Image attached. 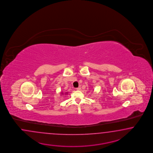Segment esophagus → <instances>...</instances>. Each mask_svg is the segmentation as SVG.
Instances as JSON below:
<instances>
[{"instance_id": "1", "label": "esophagus", "mask_w": 153, "mask_h": 153, "mask_svg": "<svg viewBox=\"0 0 153 153\" xmlns=\"http://www.w3.org/2000/svg\"><path fill=\"white\" fill-rule=\"evenodd\" d=\"M80 88H81V86H79V88H76V90H79V89H80Z\"/></svg>"}]
</instances>
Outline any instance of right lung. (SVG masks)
<instances>
[{
  "label": "right lung",
  "mask_w": 153,
  "mask_h": 153,
  "mask_svg": "<svg viewBox=\"0 0 153 153\" xmlns=\"http://www.w3.org/2000/svg\"><path fill=\"white\" fill-rule=\"evenodd\" d=\"M62 94H63V93H62ZM65 94H68V93H65Z\"/></svg>",
  "instance_id": "1"
}]
</instances>
